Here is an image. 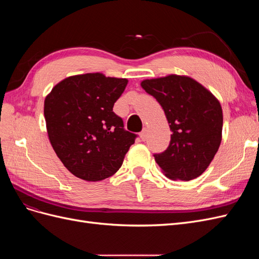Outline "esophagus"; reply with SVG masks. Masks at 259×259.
<instances>
[{
  "instance_id": "1",
  "label": "esophagus",
  "mask_w": 259,
  "mask_h": 259,
  "mask_svg": "<svg viewBox=\"0 0 259 259\" xmlns=\"http://www.w3.org/2000/svg\"><path fill=\"white\" fill-rule=\"evenodd\" d=\"M139 136H140V138H142L143 142H145V140L147 139V131H146V130H143L142 132H140Z\"/></svg>"
}]
</instances>
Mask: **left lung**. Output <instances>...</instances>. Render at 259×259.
I'll return each instance as SVG.
<instances>
[{
	"label": "left lung",
	"mask_w": 259,
	"mask_h": 259,
	"mask_svg": "<svg viewBox=\"0 0 259 259\" xmlns=\"http://www.w3.org/2000/svg\"><path fill=\"white\" fill-rule=\"evenodd\" d=\"M140 85L158 100L171 131L166 150L153 154L155 162L169 179L188 182L199 177L222 143L219 101L189 76L170 74Z\"/></svg>",
	"instance_id": "1"
}]
</instances>
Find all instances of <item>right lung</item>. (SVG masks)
Segmentation results:
<instances>
[{"instance_id":"add662e5","label":"right lung","mask_w":259,"mask_h":259,"mask_svg":"<svg viewBox=\"0 0 259 259\" xmlns=\"http://www.w3.org/2000/svg\"><path fill=\"white\" fill-rule=\"evenodd\" d=\"M126 79L103 73L69 76L44 101L46 128L52 147L77 178L98 182L112 176L137 137L124 128L113 112Z\"/></svg>"}]
</instances>
